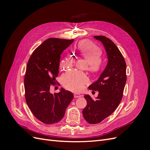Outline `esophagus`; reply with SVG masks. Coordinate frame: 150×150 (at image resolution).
Wrapping results in <instances>:
<instances>
[{"label": "esophagus", "mask_w": 150, "mask_h": 150, "mask_svg": "<svg viewBox=\"0 0 150 150\" xmlns=\"http://www.w3.org/2000/svg\"><path fill=\"white\" fill-rule=\"evenodd\" d=\"M74 96L75 98H80V97H81V94H79V93H74Z\"/></svg>", "instance_id": "esophagus-1"}]
</instances>
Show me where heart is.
Returning <instances> with one entry per match:
<instances>
[{"label":"heart","mask_w":150,"mask_h":150,"mask_svg":"<svg viewBox=\"0 0 150 150\" xmlns=\"http://www.w3.org/2000/svg\"><path fill=\"white\" fill-rule=\"evenodd\" d=\"M80 53L89 61V67L93 70L98 67L97 58L99 54L98 48L94 44L88 40L81 42L78 47ZM74 62V59L68 55L60 63V69H66ZM61 82L62 85L67 89L73 91H79L84 88V85L88 82V78L83 72L72 70L68 71L62 76Z\"/></svg>","instance_id":"b5f03b06"}]
</instances>
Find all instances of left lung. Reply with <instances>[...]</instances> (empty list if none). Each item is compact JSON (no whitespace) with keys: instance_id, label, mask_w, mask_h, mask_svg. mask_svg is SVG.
<instances>
[{"instance_id":"obj_1","label":"left lung","mask_w":150,"mask_h":150,"mask_svg":"<svg viewBox=\"0 0 150 150\" xmlns=\"http://www.w3.org/2000/svg\"><path fill=\"white\" fill-rule=\"evenodd\" d=\"M105 49L107 65L98 79L89 86L98 91L95 100L89 94L84 95L87 106L83 110L85 120L89 124H97L111 115L120 104L126 82V64L125 59L115 43L105 36H94Z\"/></svg>"}]
</instances>
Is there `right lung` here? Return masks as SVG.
<instances>
[{
  "label": "right lung",
  "instance_id": "right-lung-1",
  "mask_svg": "<svg viewBox=\"0 0 150 150\" xmlns=\"http://www.w3.org/2000/svg\"><path fill=\"white\" fill-rule=\"evenodd\" d=\"M74 42L50 38L45 40L32 54L24 77L25 98L34 116L44 124L59 122L74 95L61 88L58 93L50 92L59 74L61 55Z\"/></svg>",
  "mask_w": 150,
  "mask_h": 150
}]
</instances>
